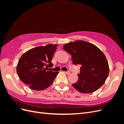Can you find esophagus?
I'll list each match as a JSON object with an SVG mask.
<instances>
[{
  "label": "esophagus",
  "instance_id": "esophagus-1",
  "mask_svg": "<svg viewBox=\"0 0 124 124\" xmlns=\"http://www.w3.org/2000/svg\"><path fill=\"white\" fill-rule=\"evenodd\" d=\"M65 73L66 74H70V71H67V72H65Z\"/></svg>",
  "mask_w": 124,
  "mask_h": 124
}]
</instances>
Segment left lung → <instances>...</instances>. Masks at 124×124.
Wrapping results in <instances>:
<instances>
[{"label": "left lung", "mask_w": 124, "mask_h": 124, "mask_svg": "<svg viewBox=\"0 0 124 124\" xmlns=\"http://www.w3.org/2000/svg\"><path fill=\"white\" fill-rule=\"evenodd\" d=\"M63 49L71 55L73 64L81 65L78 80L73 84L80 93L94 92L106 81L109 66L106 56L95 45L83 40L63 45Z\"/></svg>", "instance_id": "obj_1"}]
</instances>
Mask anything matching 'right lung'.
Returning <instances> with one entry per match:
<instances>
[{
    "instance_id": "obj_1",
    "label": "right lung",
    "mask_w": 124,
    "mask_h": 124,
    "mask_svg": "<svg viewBox=\"0 0 124 124\" xmlns=\"http://www.w3.org/2000/svg\"><path fill=\"white\" fill-rule=\"evenodd\" d=\"M57 44H48L26 52L18 61L16 71L21 80L35 91L47 88L53 83L58 72L47 70Z\"/></svg>"
}]
</instances>
